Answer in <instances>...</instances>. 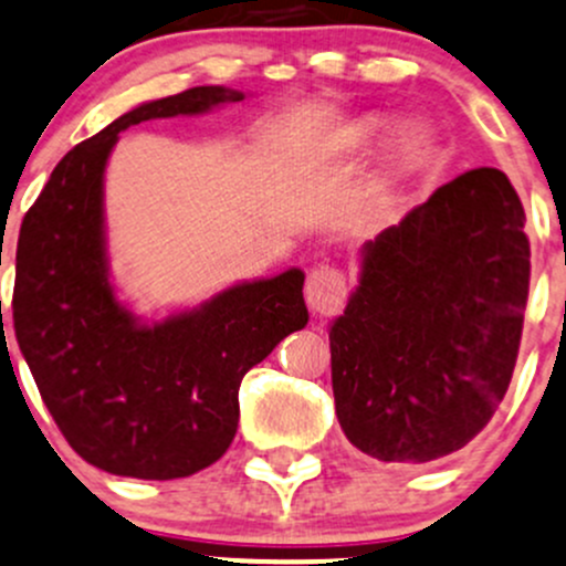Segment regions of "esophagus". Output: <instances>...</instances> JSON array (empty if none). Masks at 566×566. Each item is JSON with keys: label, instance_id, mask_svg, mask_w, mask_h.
Returning a JSON list of instances; mask_svg holds the SVG:
<instances>
[{"label": "esophagus", "instance_id": "1", "mask_svg": "<svg viewBox=\"0 0 566 566\" xmlns=\"http://www.w3.org/2000/svg\"><path fill=\"white\" fill-rule=\"evenodd\" d=\"M347 298V282L338 268L319 265L308 273L306 279V303L319 317H333L344 308Z\"/></svg>", "mask_w": 566, "mask_h": 566}]
</instances>
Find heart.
<instances>
[{
    "label": "heart",
    "instance_id": "obj_1",
    "mask_svg": "<svg viewBox=\"0 0 566 566\" xmlns=\"http://www.w3.org/2000/svg\"><path fill=\"white\" fill-rule=\"evenodd\" d=\"M385 124H388V118L382 113H366V116L353 118V122L344 124L331 138V154L344 157V154H355L360 148L371 146L385 129ZM428 140H431V133H428V124L420 122V118H407V122H401L392 129V138L388 143V163H385V168H388V184L401 178L407 170H412L418 165V159L423 157V151L428 148Z\"/></svg>",
    "mask_w": 566,
    "mask_h": 566
}]
</instances>
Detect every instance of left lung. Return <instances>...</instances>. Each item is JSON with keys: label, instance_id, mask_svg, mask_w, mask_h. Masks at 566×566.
Here are the masks:
<instances>
[{"label": "left lung", "instance_id": "1", "mask_svg": "<svg viewBox=\"0 0 566 566\" xmlns=\"http://www.w3.org/2000/svg\"><path fill=\"white\" fill-rule=\"evenodd\" d=\"M523 222L510 178L474 168L363 247L358 287L331 325L333 398L355 448L426 463L488 426L521 347Z\"/></svg>", "mask_w": 566, "mask_h": 566}]
</instances>
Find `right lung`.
<instances>
[{
	"mask_svg": "<svg viewBox=\"0 0 566 566\" xmlns=\"http://www.w3.org/2000/svg\"><path fill=\"white\" fill-rule=\"evenodd\" d=\"M238 99L233 88L195 86L124 113L64 154L21 222L18 347L70 448L111 474L176 480L219 461L235 437L243 374L308 323L298 268L154 325L113 295L103 176L118 133Z\"/></svg>",
	"mask_w": 566,
	"mask_h": 566,
	"instance_id": "right-lung-1",
	"label": "right lung"
}]
</instances>
